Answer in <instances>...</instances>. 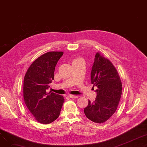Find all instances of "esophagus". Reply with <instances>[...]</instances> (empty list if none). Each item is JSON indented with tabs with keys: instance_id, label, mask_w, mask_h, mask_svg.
<instances>
[{
	"instance_id": "1",
	"label": "esophagus",
	"mask_w": 147,
	"mask_h": 147,
	"mask_svg": "<svg viewBox=\"0 0 147 147\" xmlns=\"http://www.w3.org/2000/svg\"><path fill=\"white\" fill-rule=\"evenodd\" d=\"M68 97L71 98H73V99H76V98H78V96H77V95H68Z\"/></svg>"
}]
</instances>
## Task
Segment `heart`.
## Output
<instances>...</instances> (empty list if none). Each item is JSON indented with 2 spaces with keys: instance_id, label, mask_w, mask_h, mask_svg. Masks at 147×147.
Returning <instances> with one entry per match:
<instances>
[{
  "instance_id": "obj_1",
  "label": "heart",
  "mask_w": 147,
  "mask_h": 147,
  "mask_svg": "<svg viewBox=\"0 0 147 147\" xmlns=\"http://www.w3.org/2000/svg\"><path fill=\"white\" fill-rule=\"evenodd\" d=\"M80 59V58H77V59H75L74 61H76V60H78V59Z\"/></svg>"
}]
</instances>
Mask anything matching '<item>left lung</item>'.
Segmentation results:
<instances>
[{
	"label": "left lung",
	"instance_id": "8db88e82",
	"mask_svg": "<svg viewBox=\"0 0 147 147\" xmlns=\"http://www.w3.org/2000/svg\"><path fill=\"white\" fill-rule=\"evenodd\" d=\"M90 79L96 86V97L91 102L89 100L84 113L91 121L103 123L116 111L122 93L120 76L111 62L97 52L92 67Z\"/></svg>",
	"mask_w": 147,
	"mask_h": 147
}]
</instances>
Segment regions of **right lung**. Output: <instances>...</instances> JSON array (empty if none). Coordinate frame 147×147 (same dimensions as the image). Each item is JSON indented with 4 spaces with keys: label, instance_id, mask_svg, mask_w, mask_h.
<instances>
[{
    "label": "right lung",
    "instance_id": "add662e5",
    "mask_svg": "<svg viewBox=\"0 0 147 147\" xmlns=\"http://www.w3.org/2000/svg\"><path fill=\"white\" fill-rule=\"evenodd\" d=\"M63 52H49L37 58L26 73L23 96L27 109L36 120L49 124L59 115L64 102L62 95L46 92L54 79V71Z\"/></svg>",
    "mask_w": 147,
    "mask_h": 147
}]
</instances>
